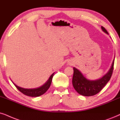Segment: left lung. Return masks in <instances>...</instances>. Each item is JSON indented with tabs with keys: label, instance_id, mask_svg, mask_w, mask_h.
<instances>
[{
	"label": "left lung",
	"instance_id": "8db88e82",
	"mask_svg": "<svg viewBox=\"0 0 120 120\" xmlns=\"http://www.w3.org/2000/svg\"><path fill=\"white\" fill-rule=\"evenodd\" d=\"M101 29L104 33L109 35L107 30L104 27L101 26ZM114 60L115 57L108 72L102 78L95 80L88 79L84 76L79 70L75 67L73 68L74 74L72 82L75 90L80 95L85 96H94L98 93L109 81L111 77Z\"/></svg>",
	"mask_w": 120,
	"mask_h": 120
}]
</instances>
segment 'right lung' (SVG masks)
Listing matches in <instances>:
<instances>
[{"label":"right lung","mask_w":120,"mask_h":120,"mask_svg":"<svg viewBox=\"0 0 120 120\" xmlns=\"http://www.w3.org/2000/svg\"><path fill=\"white\" fill-rule=\"evenodd\" d=\"M54 72L50 76L49 79L47 80V81L44 84L42 85L40 87H39L38 88H34V89H25V88L21 87L20 86H17L16 84H15L12 81V80H11V81L14 84V85L15 86V87L17 88L18 90L21 92H22V94H24V95L31 97H38L43 95L49 89V88L50 87L51 84V81H52V77L54 76Z\"/></svg>","instance_id":"add662e5"}]
</instances>
